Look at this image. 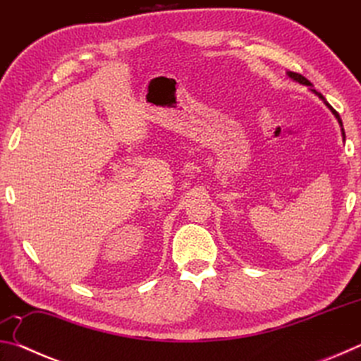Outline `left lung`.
<instances>
[{"mask_svg": "<svg viewBox=\"0 0 361 361\" xmlns=\"http://www.w3.org/2000/svg\"><path fill=\"white\" fill-rule=\"evenodd\" d=\"M288 76L291 78V79H295V81H298L299 84H304V85H312V84H310V81H309V79H305L302 75H299V73H295V71H288ZM314 92H315V90H314ZM317 95H319L320 97V99H323V95L322 94H317ZM326 103V102H325ZM326 106L329 108V109H331V111H333V114L336 116V118H338V121H339V124L342 126V121H341V118H339V114H338V111H336V109H333V106L331 105H328V103H326ZM342 137H344L345 138V133H344V129H342Z\"/></svg>", "mask_w": 361, "mask_h": 361, "instance_id": "1", "label": "left lung"}]
</instances>
